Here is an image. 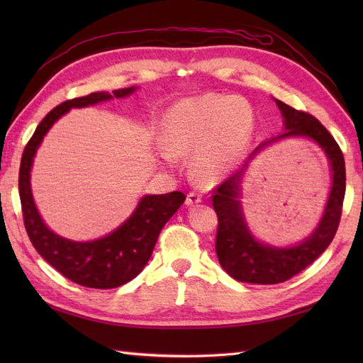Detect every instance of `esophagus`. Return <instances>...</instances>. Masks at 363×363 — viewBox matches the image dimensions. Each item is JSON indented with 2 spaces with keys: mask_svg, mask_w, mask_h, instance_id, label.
I'll list each match as a JSON object with an SVG mask.
<instances>
[{
  "mask_svg": "<svg viewBox=\"0 0 363 363\" xmlns=\"http://www.w3.org/2000/svg\"><path fill=\"white\" fill-rule=\"evenodd\" d=\"M198 203H201V195L195 194V191H191V194L187 195V199H186V204L187 206H195Z\"/></svg>",
  "mask_w": 363,
  "mask_h": 363,
  "instance_id": "1",
  "label": "esophagus"
}]
</instances>
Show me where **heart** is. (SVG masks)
Returning <instances> with one entry per match:
<instances>
[{
    "label": "heart",
    "mask_w": 363,
    "mask_h": 363,
    "mask_svg": "<svg viewBox=\"0 0 363 363\" xmlns=\"http://www.w3.org/2000/svg\"><path fill=\"white\" fill-rule=\"evenodd\" d=\"M254 123L252 106L243 96L204 94L182 99L162 121L160 157L172 165L176 156L195 152V174L204 182L217 181L248 148Z\"/></svg>",
    "instance_id": "obj_1"
}]
</instances>
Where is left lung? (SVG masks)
I'll return each mask as SVG.
<instances>
[{"mask_svg": "<svg viewBox=\"0 0 363 363\" xmlns=\"http://www.w3.org/2000/svg\"><path fill=\"white\" fill-rule=\"evenodd\" d=\"M284 117V133L259 145L240 172H237L213 190L212 206L218 217L215 251L223 269L235 281L250 284H281L303 272L320 257L333 242L342 217L346 189L345 159L340 146L321 123L311 113L296 111L274 99ZM290 136L311 138L325 151L333 172V186L323 213L314 233L307 239L287 249H277L259 242L245 225L240 200V187L249 160L269 143Z\"/></svg>", "mask_w": 363, "mask_h": 363, "instance_id": "left-lung-1", "label": "left lung"}]
</instances>
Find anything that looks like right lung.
Here are the masks:
<instances>
[{"label": "right lung", "instance_id": "1", "mask_svg": "<svg viewBox=\"0 0 363 363\" xmlns=\"http://www.w3.org/2000/svg\"><path fill=\"white\" fill-rule=\"evenodd\" d=\"M134 91L135 87L118 89L112 94L95 91L56 106L37 126L21 156L18 191L29 240L52 268L82 287L115 289L133 281L148 264L162 228L186 201V195L182 191L145 195L133 215L111 234L91 242H74L54 234L43 223L30 191V167L46 133L72 107L94 106Z\"/></svg>", "mask_w": 363, "mask_h": 363}]
</instances>
